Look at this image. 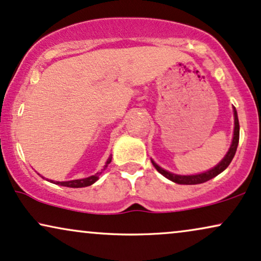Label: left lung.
Segmentation results:
<instances>
[{
    "label": "left lung",
    "mask_w": 261,
    "mask_h": 261,
    "mask_svg": "<svg viewBox=\"0 0 261 261\" xmlns=\"http://www.w3.org/2000/svg\"><path fill=\"white\" fill-rule=\"evenodd\" d=\"M233 116H234V130H233V139H232V144H231L229 152L226 153V156L224 157L223 161L214 168H212L208 172L201 173V174H196V175H178V174H173V173H169L165 170L163 168H161L160 166H157L153 161L152 165L155 168L157 169V172H160L163 176H166L167 179L172 180V181L176 182V184H181V185H196V184H202V182L208 181V180L213 179L214 176H217L218 174H220L221 172H224L225 169L229 167V165L232 161L234 153H236L237 150V145H239V140H240V123H239V117H237V111L236 109L233 108Z\"/></svg>",
    "instance_id": "obj_1"
}]
</instances>
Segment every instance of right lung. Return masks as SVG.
Returning <instances> with one entry per match:
<instances>
[{"mask_svg": "<svg viewBox=\"0 0 261 261\" xmlns=\"http://www.w3.org/2000/svg\"><path fill=\"white\" fill-rule=\"evenodd\" d=\"M110 162H111V157H109V160H108V162H106L105 167H108V165ZM99 175H100V173H96V174L92 175V176H88V178H85V179L70 180V181H57L56 184L62 185V186H66V188H86V186L94 184L96 180L99 179Z\"/></svg>", "mask_w": 261, "mask_h": 261, "instance_id": "add662e5", "label": "right lung"}]
</instances>
